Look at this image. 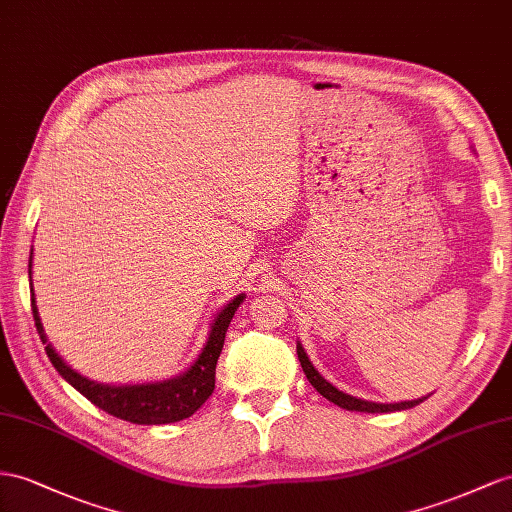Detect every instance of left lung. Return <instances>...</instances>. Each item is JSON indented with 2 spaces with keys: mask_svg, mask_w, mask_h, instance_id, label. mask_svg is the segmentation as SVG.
I'll use <instances>...</instances> for the list:
<instances>
[{
  "mask_svg": "<svg viewBox=\"0 0 512 512\" xmlns=\"http://www.w3.org/2000/svg\"><path fill=\"white\" fill-rule=\"evenodd\" d=\"M296 352H298V359H300V365H303V372L307 374L309 383L318 389L320 396H324L326 400H331L333 404L342 406V409L346 411H361V413H393V411H406V409H413V406H417L419 402H424L428 396H422L417 400H406V402H393V404H383V402H370V400H363V398H355L350 396V393H344L339 391L335 385H331L326 378L313 368V363L309 361L307 352L303 348V344L296 342Z\"/></svg>",
  "mask_w": 512,
  "mask_h": 512,
  "instance_id": "8db88e82",
  "label": "left lung"
}]
</instances>
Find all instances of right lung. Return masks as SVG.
<instances>
[{
    "mask_svg": "<svg viewBox=\"0 0 512 512\" xmlns=\"http://www.w3.org/2000/svg\"><path fill=\"white\" fill-rule=\"evenodd\" d=\"M30 292H32V313L36 331L41 335V342L45 344V352L49 361L54 363L58 374L67 381L71 387L82 393L101 411H106L114 417L125 419L131 424L140 426H160V424H173L181 422L201 409L205 400L212 396L216 387V363L220 357L222 344H225V333L231 324L235 311L244 303L246 294H238L231 298L229 303L222 307L216 318L212 320L207 333V342L201 348L199 357L192 361L186 372H181L166 381H153V383H138V385H108L90 381L88 376H82L73 370L69 363L58 355L56 348L49 344L47 333L43 329L41 313L36 307L34 285H32V253H30Z\"/></svg>",
    "mask_w": 512,
    "mask_h": 512,
    "instance_id": "obj_1",
    "label": "right lung"
}]
</instances>
